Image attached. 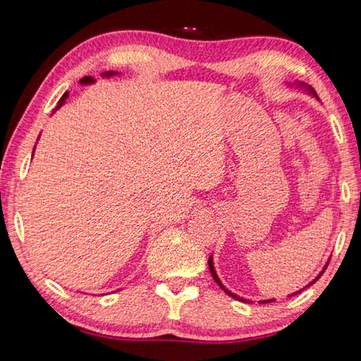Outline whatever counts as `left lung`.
<instances>
[{
  "label": "left lung",
  "mask_w": 361,
  "mask_h": 361,
  "mask_svg": "<svg viewBox=\"0 0 361 361\" xmlns=\"http://www.w3.org/2000/svg\"><path fill=\"white\" fill-rule=\"evenodd\" d=\"M209 267H210V272H212V277H213V280H215V282H216V283H218L219 286H221V288H223V290H224L226 293H228V295H231V296H234L235 299H240L239 296L232 295V293H231V291H228V290H226V288H224V286H223V283H221V280H219V279H218V276H216V272H215V267H213V261H212V256H210V258H209ZM322 274H323V272H322ZM322 274H320V276H319V277H317V279L314 280V282H310L309 285H312V283H315V282H317V280H319V279L322 277ZM309 285H307V286H309ZM298 293H299V291H296V293H295V295H298ZM272 301H274V299H267V301H259V302H272Z\"/></svg>",
  "instance_id": "8db88e82"
}]
</instances>
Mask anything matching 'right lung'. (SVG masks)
Here are the masks:
<instances>
[{
	"instance_id": "obj_1",
	"label": "right lung",
	"mask_w": 361,
	"mask_h": 361,
	"mask_svg": "<svg viewBox=\"0 0 361 361\" xmlns=\"http://www.w3.org/2000/svg\"><path fill=\"white\" fill-rule=\"evenodd\" d=\"M92 81H94L92 78H90V76H85V78H82V79H81V84H87V82H92ZM66 95H68V94H63V95H62V99L59 100V106H62V105H63V100L66 99Z\"/></svg>"
}]
</instances>
